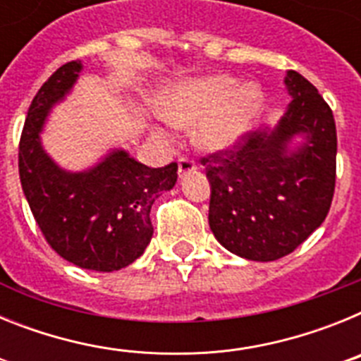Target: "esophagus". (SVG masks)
<instances>
[{
	"label": "esophagus",
	"mask_w": 361,
	"mask_h": 361,
	"mask_svg": "<svg viewBox=\"0 0 361 361\" xmlns=\"http://www.w3.org/2000/svg\"><path fill=\"white\" fill-rule=\"evenodd\" d=\"M193 170H197V164L193 159L190 157L178 159V177H186V175L191 173Z\"/></svg>",
	"instance_id": "34e87169"
}]
</instances>
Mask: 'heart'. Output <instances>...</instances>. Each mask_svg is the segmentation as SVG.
<instances>
[{
	"label": "heart",
	"mask_w": 361,
	"mask_h": 361,
	"mask_svg": "<svg viewBox=\"0 0 361 361\" xmlns=\"http://www.w3.org/2000/svg\"><path fill=\"white\" fill-rule=\"evenodd\" d=\"M264 110V92L257 82H242L231 75H208L178 82L166 94L162 114L175 126H191L200 120L197 142L220 152L240 142L257 126ZM164 139L162 130H155Z\"/></svg>",
	"instance_id": "b5f03b06"
}]
</instances>
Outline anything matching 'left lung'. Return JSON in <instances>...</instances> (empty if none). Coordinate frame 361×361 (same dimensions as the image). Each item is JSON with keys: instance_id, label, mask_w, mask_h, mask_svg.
I'll use <instances>...</instances> for the list:
<instances>
[{"instance_id": "8db88e82", "label": "left lung", "mask_w": 361, "mask_h": 361, "mask_svg": "<svg viewBox=\"0 0 361 361\" xmlns=\"http://www.w3.org/2000/svg\"><path fill=\"white\" fill-rule=\"evenodd\" d=\"M288 111L200 162L212 186L209 228L226 250L255 262L293 253L325 220L336 183V126L329 104L289 70ZM302 136L300 147L292 139Z\"/></svg>"}]
</instances>
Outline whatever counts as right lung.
<instances>
[{
  "label": "right lung",
  "mask_w": 361,
  "mask_h": 361,
  "mask_svg": "<svg viewBox=\"0 0 361 361\" xmlns=\"http://www.w3.org/2000/svg\"><path fill=\"white\" fill-rule=\"evenodd\" d=\"M81 68V61L59 66L32 99L19 141V178L50 247L73 266L110 273L145 253L153 235L149 209L175 186L178 166L148 168L114 149L90 170H61L41 146L39 133Z\"/></svg>",
  "instance_id": "obj_1"
}]
</instances>
